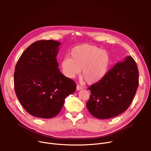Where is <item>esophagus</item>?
Here are the masks:
<instances>
[{"label": "esophagus", "instance_id": "1", "mask_svg": "<svg viewBox=\"0 0 151 151\" xmlns=\"http://www.w3.org/2000/svg\"><path fill=\"white\" fill-rule=\"evenodd\" d=\"M83 89V87L82 86H81V85H80V84H78V85H77V86H76V89H77L78 91L81 90V89Z\"/></svg>", "mask_w": 151, "mask_h": 151}]
</instances>
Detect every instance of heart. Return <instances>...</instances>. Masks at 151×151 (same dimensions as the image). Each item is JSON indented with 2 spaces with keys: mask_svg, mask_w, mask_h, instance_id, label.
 Masks as SVG:
<instances>
[{
  "mask_svg": "<svg viewBox=\"0 0 151 151\" xmlns=\"http://www.w3.org/2000/svg\"><path fill=\"white\" fill-rule=\"evenodd\" d=\"M71 58L65 57L61 65L63 73L68 78H74L81 71V76L89 84L98 82L106 74L109 63V55L99 47L81 45L70 52Z\"/></svg>",
  "mask_w": 151,
  "mask_h": 151,
  "instance_id": "b5f03b06",
  "label": "heart"
}]
</instances>
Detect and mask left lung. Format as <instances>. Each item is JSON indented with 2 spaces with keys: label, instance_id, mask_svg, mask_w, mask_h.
Here are the masks:
<instances>
[{
  "label": "left lung",
  "instance_id": "obj_1",
  "mask_svg": "<svg viewBox=\"0 0 151 151\" xmlns=\"http://www.w3.org/2000/svg\"><path fill=\"white\" fill-rule=\"evenodd\" d=\"M137 63L131 56L118 62L97 83L88 88L91 96L86 106L98 119L116 117L128 109L139 84Z\"/></svg>",
  "mask_w": 151,
  "mask_h": 151
}]
</instances>
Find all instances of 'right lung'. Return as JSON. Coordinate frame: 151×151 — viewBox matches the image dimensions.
<instances>
[{
    "label": "right lung",
    "mask_w": 151,
    "mask_h": 151,
    "mask_svg": "<svg viewBox=\"0 0 151 151\" xmlns=\"http://www.w3.org/2000/svg\"><path fill=\"white\" fill-rule=\"evenodd\" d=\"M60 43L39 40L23 52L16 65L14 91L27 112L40 118L57 116L65 99L76 89L73 80L58 68L56 59Z\"/></svg>",
    "instance_id": "1"
}]
</instances>
